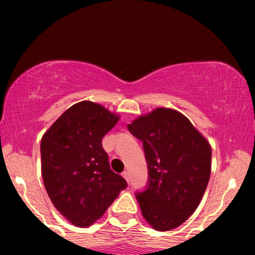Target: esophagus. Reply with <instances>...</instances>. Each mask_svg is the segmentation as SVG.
<instances>
[{"mask_svg": "<svg viewBox=\"0 0 255 255\" xmlns=\"http://www.w3.org/2000/svg\"><path fill=\"white\" fill-rule=\"evenodd\" d=\"M122 176H124V177H125V180L127 181L128 183H129L130 178H129V174H128V171H124V172H122Z\"/></svg>", "mask_w": 255, "mask_h": 255, "instance_id": "1", "label": "esophagus"}]
</instances>
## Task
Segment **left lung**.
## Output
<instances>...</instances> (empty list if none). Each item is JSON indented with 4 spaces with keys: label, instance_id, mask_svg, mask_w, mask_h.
Returning a JSON list of instances; mask_svg holds the SVG:
<instances>
[{
    "label": "left lung",
    "instance_id": "8db88e82",
    "mask_svg": "<svg viewBox=\"0 0 255 255\" xmlns=\"http://www.w3.org/2000/svg\"><path fill=\"white\" fill-rule=\"evenodd\" d=\"M127 128L142 141L147 163V187L136 192L142 217L158 231L175 229L200 204L211 175V146L186 116L168 108Z\"/></svg>",
    "mask_w": 255,
    "mask_h": 255
}]
</instances>
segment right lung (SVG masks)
<instances>
[{
    "mask_svg": "<svg viewBox=\"0 0 255 255\" xmlns=\"http://www.w3.org/2000/svg\"><path fill=\"white\" fill-rule=\"evenodd\" d=\"M120 120L101 104L72 105L40 141L42 177L56 210L72 224L90 227L104 215L127 182L110 169L102 139Z\"/></svg>",
    "mask_w": 255,
    "mask_h": 255,
    "instance_id": "obj_1",
    "label": "right lung"
}]
</instances>
